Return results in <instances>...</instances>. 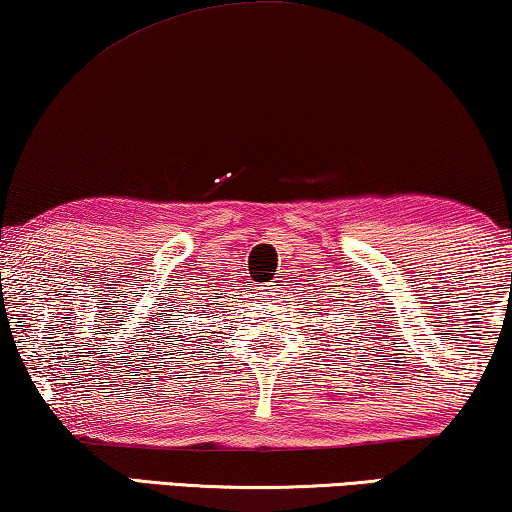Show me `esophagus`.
<instances>
[{
  "label": "esophagus",
  "mask_w": 512,
  "mask_h": 512,
  "mask_svg": "<svg viewBox=\"0 0 512 512\" xmlns=\"http://www.w3.org/2000/svg\"><path fill=\"white\" fill-rule=\"evenodd\" d=\"M280 292V282H266V285H262V287H257V296L259 299H273V296H276Z\"/></svg>",
  "instance_id": "obj_1"
}]
</instances>
